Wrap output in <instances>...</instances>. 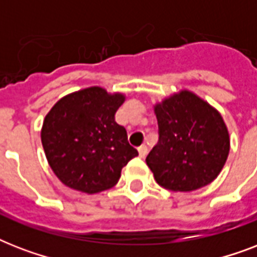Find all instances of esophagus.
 <instances>
[{
  "instance_id": "1",
  "label": "esophagus",
  "mask_w": 257,
  "mask_h": 257,
  "mask_svg": "<svg viewBox=\"0 0 257 257\" xmlns=\"http://www.w3.org/2000/svg\"><path fill=\"white\" fill-rule=\"evenodd\" d=\"M147 153H148V147H147V145H141V147H139V155H140V157H145L147 156Z\"/></svg>"
}]
</instances>
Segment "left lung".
Segmentation results:
<instances>
[{
	"instance_id": "8db88e82",
	"label": "left lung",
	"mask_w": 257,
	"mask_h": 257,
	"mask_svg": "<svg viewBox=\"0 0 257 257\" xmlns=\"http://www.w3.org/2000/svg\"><path fill=\"white\" fill-rule=\"evenodd\" d=\"M155 112L159 141L147 164L157 184L189 192L212 183L229 153V135L220 113L188 90L156 105Z\"/></svg>"
}]
</instances>
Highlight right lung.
Listing matches in <instances>:
<instances>
[{
    "label": "right lung",
    "instance_id": "1",
    "mask_svg": "<svg viewBox=\"0 0 257 257\" xmlns=\"http://www.w3.org/2000/svg\"><path fill=\"white\" fill-rule=\"evenodd\" d=\"M122 94L98 86L62 97L46 114L41 141L50 168L69 188L96 193L116 185L121 169L139 155L114 114Z\"/></svg>",
    "mask_w": 257,
    "mask_h": 257
}]
</instances>
